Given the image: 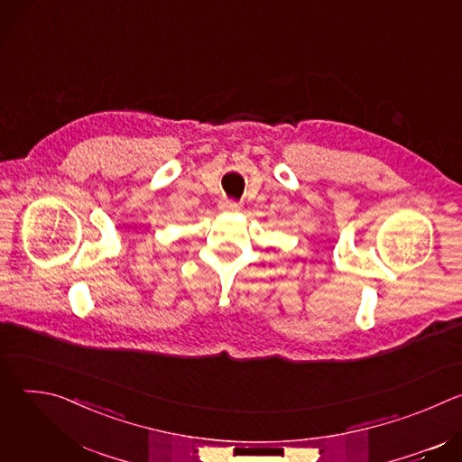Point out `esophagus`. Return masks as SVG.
<instances>
[{
  "label": "esophagus",
  "instance_id": "obj_1",
  "mask_svg": "<svg viewBox=\"0 0 462 462\" xmlns=\"http://www.w3.org/2000/svg\"><path fill=\"white\" fill-rule=\"evenodd\" d=\"M241 208V203L237 201H232V199H225L221 203V210H226V212H237Z\"/></svg>",
  "mask_w": 462,
  "mask_h": 462
}]
</instances>
